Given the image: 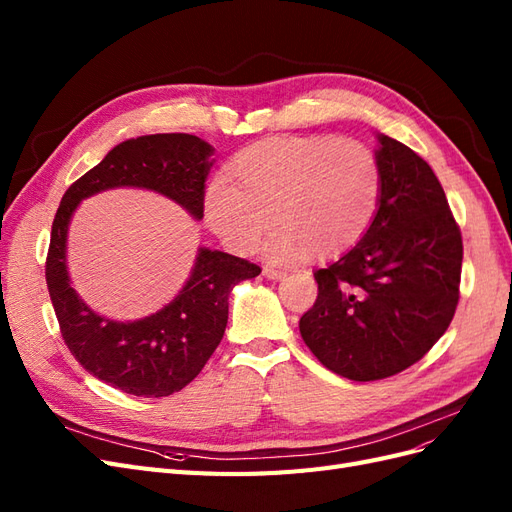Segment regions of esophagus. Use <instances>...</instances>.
<instances>
[{
	"label": "esophagus",
	"mask_w": 512,
	"mask_h": 512,
	"mask_svg": "<svg viewBox=\"0 0 512 512\" xmlns=\"http://www.w3.org/2000/svg\"><path fill=\"white\" fill-rule=\"evenodd\" d=\"M262 273H265V277H269V280H284V277H286V271L273 269V267H265V269H262Z\"/></svg>",
	"instance_id": "34e87169"
}]
</instances>
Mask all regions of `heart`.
<instances>
[{
  "instance_id": "heart-1",
  "label": "heart",
  "mask_w": 512,
  "mask_h": 512,
  "mask_svg": "<svg viewBox=\"0 0 512 512\" xmlns=\"http://www.w3.org/2000/svg\"><path fill=\"white\" fill-rule=\"evenodd\" d=\"M380 196L382 168L367 145L335 136H273L232 156L222 185L205 198V218L232 250L252 252L271 213L275 230L265 254L294 262L309 252H348L374 222Z\"/></svg>"
}]
</instances>
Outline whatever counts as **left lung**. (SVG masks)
Segmentation results:
<instances>
[{"mask_svg": "<svg viewBox=\"0 0 512 512\" xmlns=\"http://www.w3.org/2000/svg\"><path fill=\"white\" fill-rule=\"evenodd\" d=\"M382 196L348 254L314 273L318 299L301 316L307 348L333 374L382 380L421 361L455 316L461 232L431 166L378 134Z\"/></svg>", "mask_w": 512, "mask_h": 512, "instance_id": "1", "label": "left lung"}]
</instances>
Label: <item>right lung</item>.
<instances>
[{
	"label": "right lung",
	"instance_id": "add662e5",
	"mask_svg": "<svg viewBox=\"0 0 512 512\" xmlns=\"http://www.w3.org/2000/svg\"><path fill=\"white\" fill-rule=\"evenodd\" d=\"M213 147L192 134H149L123 141L66 190L46 256L49 286L61 337L91 376L136 397H166L190 384L220 346L228 322L230 290L260 273L254 262L198 247L188 282L156 314L113 320L94 312L72 288L68 228L85 198L143 188L173 200L203 220L205 179Z\"/></svg>",
	"mask_w": 512,
	"mask_h": 512
}]
</instances>
